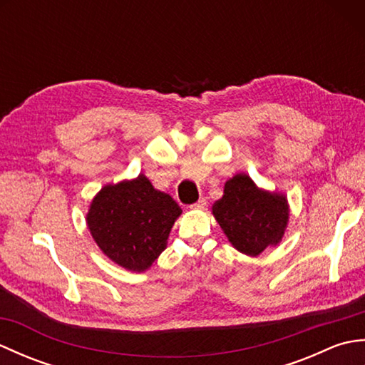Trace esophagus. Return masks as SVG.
Wrapping results in <instances>:
<instances>
[{
  "instance_id": "esophagus-1",
  "label": "esophagus",
  "mask_w": 365,
  "mask_h": 365,
  "mask_svg": "<svg viewBox=\"0 0 365 365\" xmlns=\"http://www.w3.org/2000/svg\"><path fill=\"white\" fill-rule=\"evenodd\" d=\"M205 207H207V200H205L204 197H202V199H199L195 205H191L192 210H204Z\"/></svg>"
}]
</instances>
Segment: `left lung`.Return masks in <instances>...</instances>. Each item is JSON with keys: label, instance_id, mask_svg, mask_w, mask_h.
<instances>
[{"label": "left lung", "instance_id": "8db88e82", "mask_svg": "<svg viewBox=\"0 0 365 365\" xmlns=\"http://www.w3.org/2000/svg\"><path fill=\"white\" fill-rule=\"evenodd\" d=\"M212 213L237 251L257 257L282 242L290 205L284 192L263 190L240 173L224 183V195L212 205Z\"/></svg>", "mask_w": 365, "mask_h": 365}]
</instances>
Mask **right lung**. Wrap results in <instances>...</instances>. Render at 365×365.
<instances>
[{"instance_id":"add662e5","label":"right lung","mask_w":365,"mask_h":365,"mask_svg":"<svg viewBox=\"0 0 365 365\" xmlns=\"http://www.w3.org/2000/svg\"><path fill=\"white\" fill-rule=\"evenodd\" d=\"M182 208L139 174L108 183L91 200L86 224L108 259L133 273H144L166 250Z\"/></svg>"}]
</instances>
